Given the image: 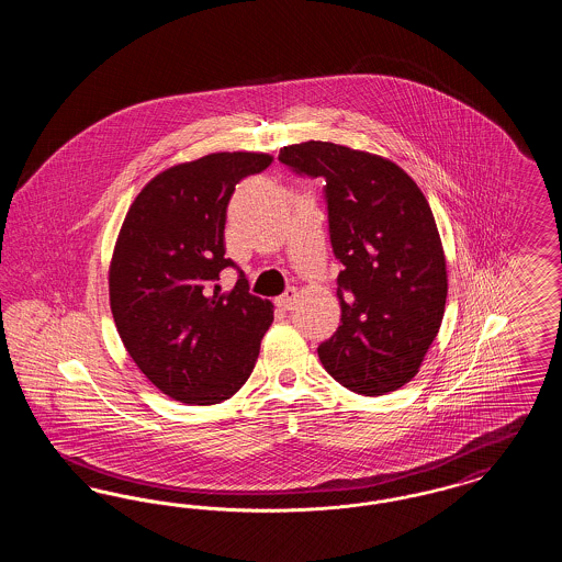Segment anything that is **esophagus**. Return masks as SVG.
<instances>
[{
  "label": "esophagus",
  "instance_id": "34e87169",
  "mask_svg": "<svg viewBox=\"0 0 562 562\" xmlns=\"http://www.w3.org/2000/svg\"><path fill=\"white\" fill-rule=\"evenodd\" d=\"M294 296H296V291L289 289L286 293L280 294V296L276 299V305H278L280 310H291V307H293Z\"/></svg>",
  "mask_w": 562,
  "mask_h": 562
}]
</instances>
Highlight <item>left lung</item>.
I'll use <instances>...</instances> for the list:
<instances>
[{"instance_id":"left-lung-1","label":"left lung","mask_w":562,"mask_h":562,"mask_svg":"<svg viewBox=\"0 0 562 562\" xmlns=\"http://www.w3.org/2000/svg\"><path fill=\"white\" fill-rule=\"evenodd\" d=\"M278 160L326 181L341 324L321 344L344 387L383 396L408 383L445 316L447 259L424 191L398 164L326 140L280 149Z\"/></svg>"}]
</instances>
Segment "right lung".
Listing matches in <instances>:
<instances>
[{
  "label": "right lung",
  "instance_id": "right-lung-1",
  "mask_svg": "<svg viewBox=\"0 0 562 562\" xmlns=\"http://www.w3.org/2000/svg\"><path fill=\"white\" fill-rule=\"evenodd\" d=\"M269 154L221 151L156 175L134 198L109 266L111 314L131 353L161 394L186 404L232 398L252 373L273 305L236 286L221 291L225 218L236 183Z\"/></svg>",
  "mask_w": 562,
  "mask_h": 562
}]
</instances>
